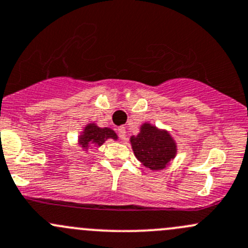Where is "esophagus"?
Segmentation results:
<instances>
[{"mask_svg": "<svg viewBox=\"0 0 248 248\" xmlns=\"http://www.w3.org/2000/svg\"><path fill=\"white\" fill-rule=\"evenodd\" d=\"M117 134H118V136L121 137L122 140H125V137H126V129H125L124 126H119L118 129H117Z\"/></svg>", "mask_w": 248, "mask_h": 248, "instance_id": "obj_1", "label": "esophagus"}]
</instances>
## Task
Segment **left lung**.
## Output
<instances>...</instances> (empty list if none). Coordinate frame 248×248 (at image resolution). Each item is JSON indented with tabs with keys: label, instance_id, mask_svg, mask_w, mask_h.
Wrapping results in <instances>:
<instances>
[{
	"label": "left lung",
	"instance_id": "left-lung-1",
	"mask_svg": "<svg viewBox=\"0 0 248 248\" xmlns=\"http://www.w3.org/2000/svg\"><path fill=\"white\" fill-rule=\"evenodd\" d=\"M136 159L152 170H165L177 155V143L165 129L143 123L136 136L130 137Z\"/></svg>",
	"mask_w": 248,
	"mask_h": 248
}]
</instances>
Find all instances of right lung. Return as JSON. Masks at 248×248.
<instances>
[{
	"label": "right lung",
	"mask_w": 248,
	"mask_h": 248,
	"mask_svg": "<svg viewBox=\"0 0 248 248\" xmlns=\"http://www.w3.org/2000/svg\"><path fill=\"white\" fill-rule=\"evenodd\" d=\"M112 139L114 141L118 140L116 132L113 131L109 127H100L98 126L95 123H88L83 127L82 132L78 136V145H81L83 150L88 149L92 145H95V147H100L105 143L106 140Z\"/></svg>",
	"instance_id": "right-lung-1"
}]
</instances>
